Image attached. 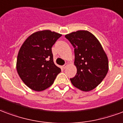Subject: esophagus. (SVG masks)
Returning <instances> with one entry per match:
<instances>
[{"label":"esophagus","mask_w":123,"mask_h":123,"mask_svg":"<svg viewBox=\"0 0 123 123\" xmlns=\"http://www.w3.org/2000/svg\"><path fill=\"white\" fill-rule=\"evenodd\" d=\"M68 63H65V65H63V69H65V68H67V67H68Z\"/></svg>","instance_id":"esophagus-1"}]
</instances>
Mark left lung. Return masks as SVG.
<instances>
[{"mask_svg":"<svg viewBox=\"0 0 123 123\" xmlns=\"http://www.w3.org/2000/svg\"><path fill=\"white\" fill-rule=\"evenodd\" d=\"M74 47L77 74L70 79L73 85L82 91H90L101 83L107 75V55L94 35L77 31L65 36Z\"/></svg>","mask_w":123,"mask_h":123,"instance_id":"8db88e82","label":"left lung"}]
</instances>
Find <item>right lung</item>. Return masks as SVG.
Returning <instances> with one entry per match:
<instances>
[{"label":"right lung","instance_id":"obj_1","mask_svg":"<svg viewBox=\"0 0 123 123\" xmlns=\"http://www.w3.org/2000/svg\"><path fill=\"white\" fill-rule=\"evenodd\" d=\"M62 35L50 30L37 31L27 38L17 58L19 77L29 88L42 91L50 87L61 72L53 61L52 47Z\"/></svg>","mask_w":123,"mask_h":123}]
</instances>
